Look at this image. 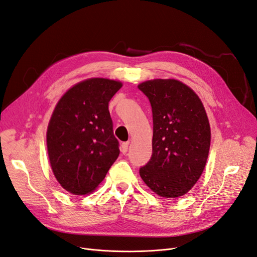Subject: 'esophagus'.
<instances>
[{
    "label": "esophagus",
    "mask_w": 257,
    "mask_h": 257,
    "mask_svg": "<svg viewBox=\"0 0 257 257\" xmlns=\"http://www.w3.org/2000/svg\"><path fill=\"white\" fill-rule=\"evenodd\" d=\"M128 141L127 143H123L122 145H121V147H120V150H121V152L123 153V154H125L126 152H127V150H128Z\"/></svg>",
    "instance_id": "34e87169"
}]
</instances>
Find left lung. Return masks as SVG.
<instances>
[{
    "instance_id": "8db88e82",
    "label": "left lung",
    "mask_w": 257,
    "mask_h": 257,
    "mask_svg": "<svg viewBox=\"0 0 257 257\" xmlns=\"http://www.w3.org/2000/svg\"><path fill=\"white\" fill-rule=\"evenodd\" d=\"M138 88L153 113L152 156L139 174L159 197H182L207 162L210 126L204 105L189 86L174 78L150 79Z\"/></svg>"
}]
</instances>
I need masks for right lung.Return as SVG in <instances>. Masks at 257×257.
<instances>
[{"label":"right lung","mask_w":257,"mask_h":257,"mask_svg":"<svg viewBox=\"0 0 257 257\" xmlns=\"http://www.w3.org/2000/svg\"><path fill=\"white\" fill-rule=\"evenodd\" d=\"M122 83L92 77L68 89L49 121L47 148L52 171L66 191L93 192L118 158L108 102Z\"/></svg>","instance_id":"right-lung-1"}]
</instances>
